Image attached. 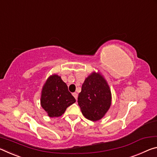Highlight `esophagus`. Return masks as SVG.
<instances>
[{
    "label": "esophagus",
    "instance_id": "esophagus-1",
    "mask_svg": "<svg viewBox=\"0 0 157 157\" xmlns=\"http://www.w3.org/2000/svg\"><path fill=\"white\" fill-rule=\"evenodd\" d=\"M72 94H73V96H74V98H75L76 99H77V98H78V94H77L76 92H74Z\"/></svg>",
    "mask_w": 157,
    "mask_h": 157
}]
</instances>
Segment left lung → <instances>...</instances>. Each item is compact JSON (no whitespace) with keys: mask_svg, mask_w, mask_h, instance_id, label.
Masks as SVG:
<instances>
[{"mask_svg":"<svg viewBox=\"0 0 157 157\" xmlns=\"http://www.w3.org/2000/svg\"><path fill=\"white\" fill-rule=\"evenodd\" d=\"M82 113L91 121L104 116L111 104V93L106 81L99 74L92 73L82 85L78 97Z\"/></svg>","mask_w":157,"mask_h":157,"instance_id":"1","label":"left lung"}]
</instances>
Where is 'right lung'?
<instances>
[{
	"mask_svg": "<svg viewBox=\"0 0 157 157\" xmlns=\"http://www.w3.org/2000/svg\"><path fill=\"white\" fill-rule=\"evenodd\" d=\"M76 99L68 90V87L58 75L51 76L43 87L41 105L48 116H61Z\"/></svg>",
	"mask_w": 157,
	"mask_h": 157,
	"instance_id": "add662e5",
	"label": "right lung"
}]
</instances>
